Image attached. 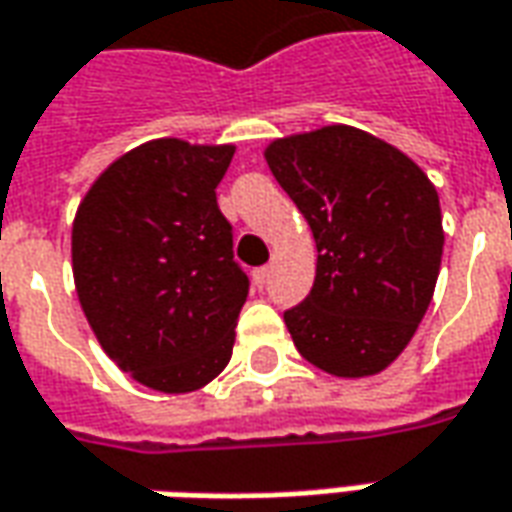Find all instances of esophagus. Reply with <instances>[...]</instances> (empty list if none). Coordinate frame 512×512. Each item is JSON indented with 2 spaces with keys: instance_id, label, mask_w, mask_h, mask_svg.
<instances>
[{
  "instance_id": "esophagus-1",
  "label": "esophagus",
  "mask_w": 512,
  "mask_h": 512,
  "mask_svg": "<svg viewBox=\"0 0 512 512\" xmlns=\"http://www.w3.org/2000/svg\"><path fill=\"white\" fill-rule=\"evenodd\" d=\"M269 277H271V266H260V269L255 271V283L260 285V288L269 283Z\"/></svg>"
}]
</instances>
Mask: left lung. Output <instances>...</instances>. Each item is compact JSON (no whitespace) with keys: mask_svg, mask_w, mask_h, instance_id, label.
Wrapping results in <instances>:
<instances>
[{"mask_svg":"<svg viewBox=\"0 0 512 512\" xmlns=\"http://www.w3.org/2000/svg\"><path fill=\"white\" fill-rule=\"evenodd\" d=\"M266 162L319 252L308 297L283 314L291 339L330 375L381 373L415 336L440 274L434 184L398 148L350 125L277 139Z\"/></svg>","mask_w":512,"mask_h":512,"instance_id":"8db88e82","label":"left lung"}]
</instances>
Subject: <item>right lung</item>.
Masks as SVG:
<instances>
[{
  "mask_svg": "<svg viewBox=\"0 0 512 512\" xmlns=\"http://www.w3.org/2000/svg\"><path fill=\"white\" fill-rule=\"evenodd\" d=\"M232 145L156 139L120 156L72 227L78 300L123 373L159 392L210 384L232 356L249 274L218 210Z\"/></svg>",
  "mask_w": 512,
  "mask_h": 512,
  "instance_id": "right-lung-1",
  "label": "right lung"
}]
</instances>
